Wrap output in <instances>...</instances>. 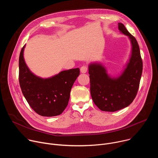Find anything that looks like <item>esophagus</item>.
Instances as JSON below:
<instances>
[{"label":"esophagus","instance_id":"esophagus-1","mask_svg":"<svg viewBox=\"0 0 158 158\" xmlns=\"http://www.w3.org/2000/svg\"><path fill=\"white\" fill-rule=\"evenodd\" d=\"M87 70V67L86 66H82V67H81V69H80V71H81V73H82V74L86 73Z\"/></svg>","mask_w":158,"mask_h":158}]
</instances>
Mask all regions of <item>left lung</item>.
<instances>
[{
    "label": "left lung",
    "instance_id": "left-lung-1",
    "mask_svg": "<svg viewBox=\"0 0 158 158\" xmlns=\"http://www.w3.org/2000/svg\"><path fill=\"white\" fill-rule=\"evenodd\" d=\"M121 33L128 37L131 53L123 71L117 76L108 74L106 67L99 62L88 65L90 91L94 103L103 111L114 112L127 107L136 96L143 72V61L138 43L122 23Z\"/></svg>",
    "mask_w": 158,
    "mask_h": 158
}]
</instances>
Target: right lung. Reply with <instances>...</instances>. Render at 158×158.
<instances>
[{
	"instance_id": "obj_1",
	"label": "right lung",
	"mask_w": 158,
	"mask_h": 158,
	"mask_svg": "<svg viewBox=\"0 0 158 158\" xmlns=\"http://www.w3.org/2000/svg\"><path fill=\"white\" fill-rule=\"evenodd\" d=\"M26 45L19 56V83L26 101L38 114L52 117L62 113L68 104L71 88L80 74L79 68L62 71L48 78L35 75L24 57Z\"/></svg>"
}]
</instances>
